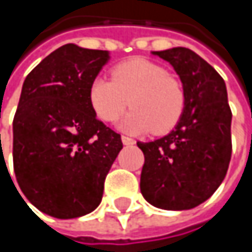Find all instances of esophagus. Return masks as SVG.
Masks as SVG:
<instances>
[{
    "label": "esophagus",
    "instance_id": "34e87169",
    "mask_svg": "<svg viewBox=\"0 0 252 252\" xmlns=\"http://www.w3.org/2000/svg\"><path fill=\"white\" fill-rule=\"evenodd\" d=\"M121 140H123V143H124L126 146H129V144H134V143H135L132 138H129V137H126V135H123Z\"/></svg>",
    "mask_w": 252,
    "mask_h": 252
}]
</instances>
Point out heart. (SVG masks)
Segmentation results:
<instances>
[{"label":"heart","mask_w":252,"mask_h":252,"mask_svg":"<svg viewBox=\"0 0 252 252\" xmlns=\"http://www.w3.org/2000/svg\"><path fill=\"white\" fill-rule=\"evenodd\" d=\"M111 77H96L89 89L90 105L102 121H115L128 103L132 111L120 126L129 132L152 131L160 135L181 121L187 103L185 89L163 65L132 58L115 65Z\"/></svg>","instance_id":"1"}]
</instances>
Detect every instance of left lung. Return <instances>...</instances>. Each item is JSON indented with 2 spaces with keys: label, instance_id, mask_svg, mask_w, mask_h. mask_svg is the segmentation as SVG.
I'll use <instances>...</instances> for the list:
<instances>
[{
  "label": "left lung",
  "instance_id": "obj_1",
  "mask_svg": "<svg viewBox=\"0 0 252 252\" xmlns=\"http://www.w3.org/2000/svg\"><path fill=\"white\" fill-rule=\"evenodd\" d=\"M168 61L185 89V111L168 135L137 146L144 153L140 189L155 207L188 210L206 201L226 175L232 111L220 74L187 48L153 52Z\"/></svg>",
  "mask_w": 252,
  "mask_h": 252
}]
</instances>
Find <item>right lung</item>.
<instances>
[{"label":"right lung","instance_id":"right-lung-1","mask_svg":"<svg viewBox=\"0 0 252 252\" xmlns=\"http://www.w3.org/2000/svg\"><path fill=\"white\" fill-rule=\"evenodd\" d=\"M108 58L106 51L68 43L23 83L13 121L14 174L27 200L52 218L93 212L123 149L121 135L96 118L89 99Z\"/></svg>","mask_w":252,"mask_h":252}]
</instances>
